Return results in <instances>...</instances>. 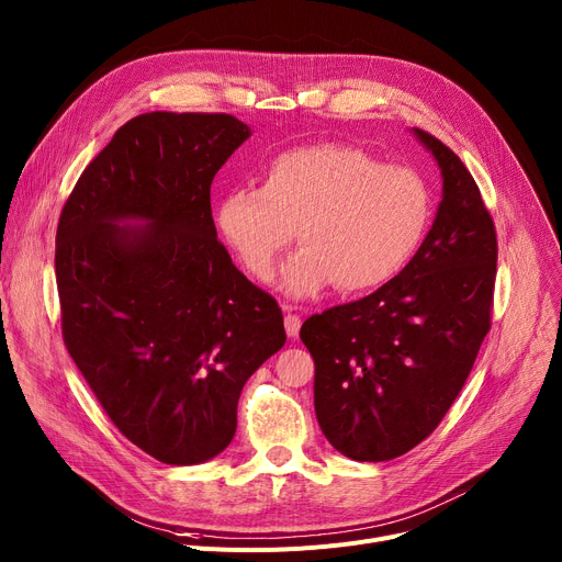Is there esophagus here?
<instances>
[{
	"instance_id": "obj_1",
	"label": "esophagus",
	"mask_w": 562,
	"mask_h": 562,
	"mask_svg": "<svg viewBox=\"0 0 562 562\" xmlns=\"http://www.w3.org/2000/svg\"><path fill=\"white\" fill-rule=\"evenodd\" d=\"M283 311H285V334L288 338H296L300 336V328H302V317L296 315V308L290 306V304H283Z\"/></svg>"
}]
</instances>
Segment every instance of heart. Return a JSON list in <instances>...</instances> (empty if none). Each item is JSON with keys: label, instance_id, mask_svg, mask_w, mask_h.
I'll return each mask as SVG.
<instances>
[{"label": "heart", "instance_id": "obj_1", "mask_svg": "<svg viewBox=\"0 0 562 562\" xmlns=\"http://www.w3.org/2000/svg\"><path fill=\"white\" fill-rule=\"evenodd\" d=\"M428 220L431 192L413 168L338 143L281 151L262 168L260 188L234 186L215 202L217 234L262 283L300 226L306 247L288 260L281 281L294 296L390 281L417 251Z\"/></svg>", "mask_w": 562, "mask_h": 562}]
</instances>
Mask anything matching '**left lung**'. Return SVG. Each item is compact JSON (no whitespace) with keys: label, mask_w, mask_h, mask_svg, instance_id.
<instances>
[{"label":"left lung","mask_w":562,"mask_h":562,"mask_svg":"<svg viewBox=\"0 0 562 562\" xmlns=\"http://www.w3.org/2000/svg\"><path fill=\"white\" fill-rule=\"evenodd\" d=\"M417 140L442 175V202L408 266L376 292L304 322L315 415L342 456L397 458L436 431L490 331L497 231L476 181L447 145Z\"/></svg>","instance_id":"8db88e82"}]
</instances>
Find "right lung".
<instances>
[{
	"label": "right lung",
	"mask_w": 562,
	"mask_h": 562,
	"mask_svg": "<svg viewBox=\"0 0 562 562\" xmlns=\"http://www.w3.org/2000/svg\"><path fill=\"white\" fill-rule=\"evenodd\" d=\"M249 136L226 113L138 115L58 220L63 342L120 434L165 465L224 451L243 385L285 345L279 304L231 262L211 213V183Z\"/></svg>",
	"instance_id": "1"
}]
</instances>
